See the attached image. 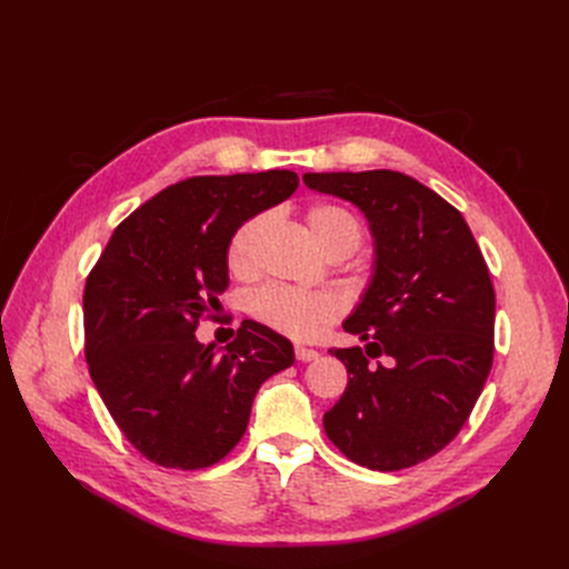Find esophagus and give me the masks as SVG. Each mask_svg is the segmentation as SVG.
<instances>
[{"instance_id": "obj_1", "label": "esophagus", "mask_w": 569, "mask_h": 569, "mask_svg": "<svg viewBox=\"0 0 569 569\" xmlns=\"http://www.w3.org/2000/svg\"><path fill=\"white\" fill-rule=\"evenodd\" d=\"M295 353H297V360H301V363H311V360H316L320 353L318 351H313V349H306V347H297L295 349Z\"/></svg>"}]
</instances>
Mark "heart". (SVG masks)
Wrapping results in <instances>:
<instances>
[{"label":"heart","mask_w":569,"mask_h":569,"mask_svg":"<svg viewBox=\"0 0 569 569\" xmlns=\"http://www.w3.org/2000/svg\"><path fill=\"white\" fill-rule=\"evenodd\" d=\"M268 226L270 216L258 213L237 228L228 247V266L234 274L253 272L258 244H261ZM306 228L325 256L341 253L347 258L360 242L358 218L339 203H313L306 211ZM251 313L282 335L311 339L332 320L335 308L332 301L318 291L266 287L251 297Z\"/></svg>","instance_id":"1"}]
</instances>
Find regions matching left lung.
Segmentation results:
<instances>
[{
	"instance_id": "1",
	"label": "left lung",
	"mask_w": 569,
	"mask_h": 569,
	"mask_svg": "<svg viewBox=\"0 0 569 569\" xmlns=\"http://www.w3.org/2000/svg\"><path fill=\"white\" fill-rule=\"evenodd\" d=\"M306 187L351 201L372 234V272L343 320L363 347L330 349L349 370L325 432L370 470L412 468L453 441L493 360L496 297L468 222L396 170L306 173Z\"/></svg>"
}]
</instances>
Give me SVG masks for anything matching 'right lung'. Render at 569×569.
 <instances>
[{
  "instance_id": "right-lung-1",
  "label": "right lung",
  "mask_w": 569,
  "mask_h": 569,
  "mask_svg": "<svg viewBox=\"0 0 569 569\" xmlns=\"http://www.w3.org/2000/svg\"><path fill=\"white\" fill-rule=\"evenodd\" d=\"M291 170L166 187L113 230L84 284V358L126 439L151 462L199 470L244 437L256 391L295 363L291 341L244 320L216 349L194 335L230 284L244 220L297 192Z\"/></svg>"
}]
</instances>
